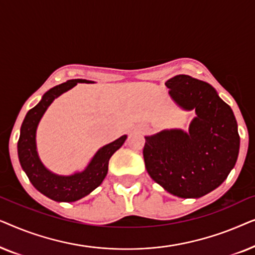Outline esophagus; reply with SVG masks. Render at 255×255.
Segmentation results:
<instances>
[{
    "label": "esophagus",
    "mask_w": 255,
    "mask_h": 255,
    "mask_svg": "<svg viewBox=\"0 0 255 255\" xmlns=\"http://www.w3.org/2000/svg\"><path fill=\"white\" fill-rule=\"evenodd\" d=\"M146 130H147V128H140V131H141V132H145Z\"/></svg>",
    "instance_id": "1"
}]
</instances>
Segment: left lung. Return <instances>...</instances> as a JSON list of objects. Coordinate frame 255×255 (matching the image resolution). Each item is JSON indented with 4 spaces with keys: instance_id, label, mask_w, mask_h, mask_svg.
<instances>
[{
    "instance_id": "obj_1",
    "label": "left lung",
    "mask_w": 255,
    "mask_h": 255,
    "mask_svg": "<svg viewBox=\"0 0 255 255\" xmlns=\"http://www.w3.org/2000/svg\"><path fill=\"white\" fill-rule=\"evenodd\" d=\"M165 85L174 102L196 116L187 132L170 128L146 135V170L174 196L200 198L221 186L235 167L238 125L231 108L208 82L180 74Z\"/></svg>"
}]
</instances>
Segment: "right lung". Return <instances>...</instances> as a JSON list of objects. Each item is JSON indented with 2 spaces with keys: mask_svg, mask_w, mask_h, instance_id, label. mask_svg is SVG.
Returning <instances> with one entry per match:
<instances>
[{
  "mask_svg": "<svg viewBox=\"0 0 255 255\" xmlns=\"http://www.w3.org/2000/svg\"><path fill=\"white\" fill-rule=\"evenodd\" d=\"M78 83H94V81L85 79L68 80L47 90L39 103L27 111L20 127V134L17 142L20 166L29 177L30 182L39 193L55 202L79 201L96 189L107 176L111 155L122 147L128 138V135L124 134L101 147L81 172H75L71 175H59L44 166L37 151L38 124L52 102Z\"/></svg>",
  "mask_w": 255,
  "mask_h": 255,
  "instance_id": "right-lung-1",
  "label": "right lung"
}]
</instances>
